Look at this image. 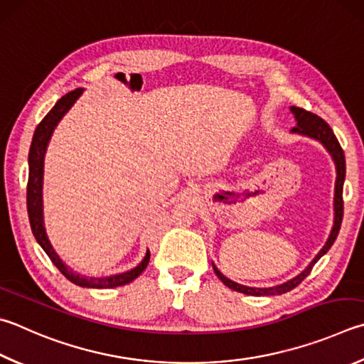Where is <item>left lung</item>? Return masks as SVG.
<instances>
[{
    "label": "left lung",
    "instance_id": "8db88e82",
    "mask_svg": "<svg viewBox=\"0 0 364 364\" xmlns=\"http://www.w3.org/2000/svg\"><path fill=\"white\" fill-rule=\"evenodd\" d=\"M293 114L297 121V127L293 129L294 134H302V135H307V136H312L315 140H318L320 143H323V146H325L329 154L333 156L334 164H336V173H338V178H336V191H334V226L331 234H329V239L326 242V245L320 250V253L314 257V261L309 264L307 269L301 272L297 277H294L293 280H289L287 283H283V285L279 287H272V288H250V287H243L239 285V283H235L232 280H229L224 277L220 270H218L213 266L215 274L218 275V279H220L224 285L228 288L234 289V291H239L243 294H251V296H274V294H283V293H288L294 289L299 283L306 279V277L312 272V269L315 266V262L320 259V257L326 253V251L333 247V243L336 240V237L339 234V229H341V223H342V216H343V199H342V189H343V180H346V156H343V151L341 148V144L338 141V138H336L333 129L329 127L326 121H323L321 117H318L314 113H310V111H306L304 108H297V107H291Z\"/></svg>",
    "mask_w": 364,
    "mask_h": 364
}]
</instances>
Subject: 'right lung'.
Returning <instances> with one entry per match:
<instances>
[{"label":"right lung","mask_w":364,"mask_h":364,"mask_svg":"<svg viewBox=\"0 0 364 364\" xmlns=\"http://www.w3.org/2000/svg\"><path fill=\"white\" fill-rule=\"evenodd\" d=\"M82 94V89H76L68 92L67 95H63L60 100L55 103V107L52 108L48 114L44 116L41 122L38 124V127L33 134L30 153H28V184H26V210H28L30 218V226L35 235L36 242L41 245V248L46 251V255L50 257V261L54 262V266L60 270V272L67 277V279L75 283L77 287L82 288H116L127 285V283L134 282L138 275H140L144 269H146L149 262V251L144 256V259L138 264L135 269L129 270V272L105 277V279H95V277H85L81 274L73 272L68 266H65L60 257L52 248L50 242L46 235L44 221H43V171H44V154L48 143L50 140L52 132H54L55 125L58 121L65 116V113L73 107L79 95Z\"/></svg>","instance_id":"right-lung-1"}]
</instances>
